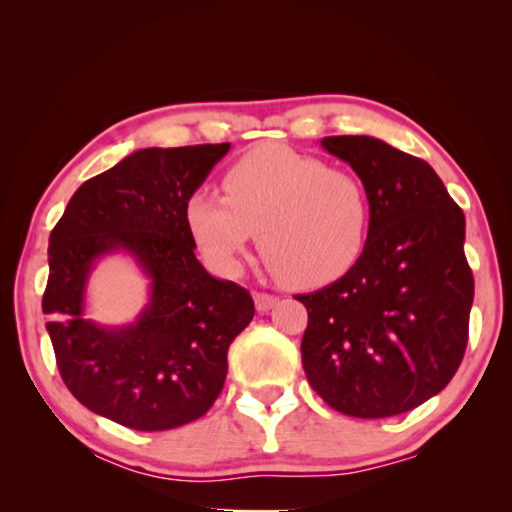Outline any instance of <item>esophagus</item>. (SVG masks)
<instances>
[{"label":"esophagus","instance_id":"obj_1","mask_svg":"<svg viewBox=\"0 0 512 512\" xmlns=\"http://www.w3.org/2000/svg\"><path fill=\"white\" fill-rule=\"evenodd\" d=\"M255 307L259 314H266V311H271L277 302H280V298L277 296H271V293H255Z\"/></svg>","mask_w":512,"mask_h":512}]
</instances>
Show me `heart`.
<instances>
[{"label":"heart","mask_w":512,"mask_h":512,"mask_svg":"<svg viewBox=\"0 0 512 512\" xmlns=\"http://www.w3.org/2000/svg\"><path fill=\"white\" fill-rule=\"evenodd\" d=\"M225 196L194 189L183 223L216 271L235 275L259 230V253L284 282L325 287L359 262L370 205L350 171L284 144H262L223 173Z\"/></svg>","instance_id":"b5f03b06"}]
</instances>
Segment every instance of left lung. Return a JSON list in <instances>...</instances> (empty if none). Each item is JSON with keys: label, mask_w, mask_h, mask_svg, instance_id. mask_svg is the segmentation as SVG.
<instances>
[{"label": "left lung", "mask_w": 512, "mask_h": 512, "mask_svg": "<svg viewBox=\"0 0 512 512\" xmlns=\"http://www.w3.org/2000/svg\"><path fill=\"white\" fill-rule=\"evenodd\" d=\"M368 194L366 248L348 273L307 296L302 368L352 418H391L452 381L467 348L474 277L465 216L427 162L366 135L323 137Z\"/></svg>", "instance_id": "1"}]
</instances>
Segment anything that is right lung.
<instances>
[{"label":"right lung","instance_id":"obj_1","mask_svg":"<svg viewBox=\"0 0 512 512\" xmlns=\"http://www.w3.org/2000/svg\"><path fill=\"white\" fill-rule=\"evenodd\" d=\"M230 144L142 149L76 189L49 237L42 311L56 363L76 400L137 431H164L210 411L228 375V348L255 316L250 293L216 280L194 255L183 203ZM126 249L152 277L133 326L82 316L93 262Z\"/></svg>","mask_w":512,"mask_h":512}]
</instances>
